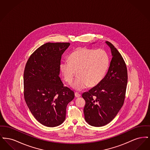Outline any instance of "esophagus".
<instances>
[{
	"instance_id": "esophagus-1",
	"label": "esophagus",
	"mask_w": 150,
	"mask_h": 150,
	"mask_svg": "<svg viewBox=\"0 0 150 150\" xmlns=\"http://www.w3.org/2000/svg\"><path fill=\"white\" fill-rule=\"evenodd\" d=\"M80 96H81V95L79 93H77V92L75 93V96L76 97H80Z\"/></svg>"
}]
</instances>
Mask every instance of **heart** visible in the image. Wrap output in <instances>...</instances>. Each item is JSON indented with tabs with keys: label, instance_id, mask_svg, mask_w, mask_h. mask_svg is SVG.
Masks as SVG:
<instances>
[{
	"label": "heart",
	"instance_id": "1",
	"mask_svg": "<svg viewBox=\"0 0 150 150\" xmlns=\"http://www.w3.org/2000/svg\"><path fill=\"white\" fill-rule=\"evenodd\" d=\"M69 61H62L60 69L64 81L71 84L76 75L78 78L72 88L81 91L89 86L93 87L102 81L108 70L110 58L107 52L102 49L94 50L80 48L69 56Z\"/></svg>",
	"mask_w": 150,
	"mask_h": 150
}]
</instances>
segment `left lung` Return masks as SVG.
Segmentation results:
<instances>
[{
    "mask_svg": "<svg viewBox=\"0 0 150 150\" xmlns=\"http://www.w3.org/2000/svg\"><path fill=\"white\" fill-rule=\"evenodd\" d=\"M112 58L102 81L82 94L86 100V121L93 127H102L112 121L122 106L128 83V71L120 53L109 42Z\"/></svg>",
    "mask_w": 150,
    "mask_h": 150,
    "instance_id": "left-lung-1",
    "label": "left lung"
}]
</instances>
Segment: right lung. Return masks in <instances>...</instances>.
<instances>
[{"label": "right lung", "mask_w": 150, "mask_h": 150, "mask_svg": "<svg viewBox=\"0 0 150 150\" xmlns=\"http://www.w3.org/2000/svg\"><path fill=\"white\" fill-rule=\"evenodd\" d=\"M69 43H47L29 57L23 73V94L31 114L48 127L65 120L67 104L75 94L59 77L62 54Z\"/></svg>", "instance_id": "obj_1"}]
</instances>
